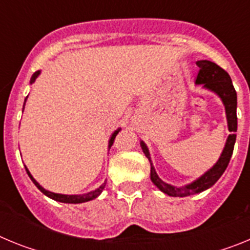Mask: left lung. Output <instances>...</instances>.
<instances>
[{"mask_svg": "<svg viewBox=\"0 0 250 250\" xmlns=\"http://www.w3.org/2000/svg\"><path fill=\"white\" fill-rule=\"evenodd\" d=\"M199 67V72L196 76V83H203L207 89H210L211 91L216 92L219 95L220 99L223 100L225 106V112H227V119H228V126L229 131L231 132L228 136L227 144H225L224 150L222 152V156L219 158L218 163L211 167L209 171L204 174L202 178H199L196 182L187 185L183 188H176L173 185H169L164 183L156 175L155 170L152 167L151 161H150L149 151L145 144L141 141V147L144 150L145 155L150 161V178L151 182L160 189L163 193L167 194L170 196H189L196 193H202L207 190L208 188L213 187L218 179L223 175L227 167H228L229 161H230L231 154L234 150V144H235V139H237V92L234 89L231 79L229 74L225 71L224 68L216 65L215 62L208 61V60H200L196 62Z\"/></svg>", "mask_w": 250, "mask_h": 250, "instance_id": "left-lung-1", "label": "left lung"}]
</instances>
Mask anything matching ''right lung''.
<instances>
[{"label": "right lung", "instance_id": "1", "mask_svg": "<svg viewBox=\"0 0 250 250\" xmlns=\"http://www.w3.org/2000/svg\"><path fill=\"white\" fill-rule=\"evenodd\" d=\"M39 74H40V71H36L34 75H32V77H31V83H34V81L36 80V77L39 76ZM25 103H26V100H25ZM119 131H120V129L116 130V131H115L114 134H112L111 139H110V146H111V145L114 144V140H115V138H116V135H118ZM26 171H27V174H28V176H30V178H31V180L34 182V184L36 185V187L39 188L40 190L42 191V193L45 194V195H47L48 198H51V199L56 200V202L68 203V204H79V203L89 202V200H92V199H95V198H98V196L101 194V191L104 190V188H105V185H106V182H105L103 185H101L100 188H99V189H96V190L91 191V193H89V194H83V195H62V194L51 193V191H48V190H46V189H43V188L41 187V185H40L39 183H37L34 178H32V175H31L30 171H28L27 169H26Z\"/></svg>", "mask_w": 250, "mask_h": 250}]
</instances>
